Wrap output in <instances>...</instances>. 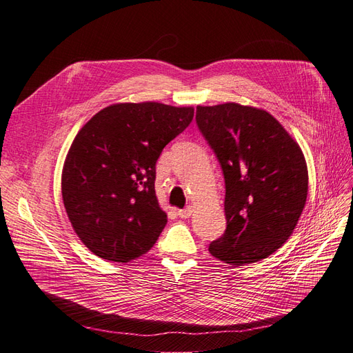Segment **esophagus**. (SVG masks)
<instances>
[{"label":"esophagus","mask_w":353,"mask_h":353,"mask_svg":"<svg viewBox=\"0 0 353 353\" xmlns=\"http://www.w3.org/2000/svg\"><path fill=\"white\" fill-rule=\"evenodd\" d=\"M191 215H193V206H187L185 209L178 210V216L183 218V219H187V218H190Z\"/></svg>","instance_id":"esophagus-1"}]
</instances>
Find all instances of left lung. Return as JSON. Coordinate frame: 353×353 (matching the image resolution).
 Masks as SVG:
<instances>
[{
    "instance_id": "left-lung-1",
    "label": "left lung",
    "mask_w": 353,
    "mask_h": 353,
    "mask_svg": "<svg viewBox=\"0 0 353 353\" xmlns=\"http://www.w3.org/2000/svg\"><path fill=\"white\" fill-rule=\"evenodd\" d=\"M196 122L225 179L227 230L209 244L241 266L268 258L292 236L307 196L301 147L268 112L225 103L197 105Z\"/></svg>"
}]
</instances>
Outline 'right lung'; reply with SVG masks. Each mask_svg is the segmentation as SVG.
I'll return each mask as SVG.
<instances>
[{
    "label": "right lung",
    "instance_id": "add662e5",
    "mask_svg": "<svg viewBox=\"0 0 353 353\" xmlns=\"http://www.w3.org/2000/svg\"><path fill=\"white\" fill-rule=\"evenodd\" d=\"M193 116V108L119 103L74 137L61 196L74 232L94 254L130 262L153 248L168 222L154 191L156 162Z\"/></svg>",
    "mask_w": 353,
    "mask_h": 353
}]
</instances>
